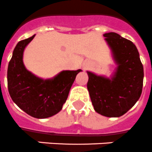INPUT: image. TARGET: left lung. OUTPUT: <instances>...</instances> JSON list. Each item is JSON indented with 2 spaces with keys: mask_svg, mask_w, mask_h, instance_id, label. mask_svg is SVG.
Here are the masks:
<instances>
[{
  "mask_svg": "<svg viewBox=\"0 0 152 152\" xmlns=\"http://www.w3.org/2000/svg\"><path fill=\"white\" fill-rule=\"evenodd\" d=\"M104 36L117 66L110 79L87 72V89L96 112L118 117L127 113L141 96L143 65L131 41L115 32L105 33Z\"/></svg>",
  "mask_w": 152,
  "mask_h": 152,
  "instance_id": "1",
  "label": "left lung"
}]
</instances>
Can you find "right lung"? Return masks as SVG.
<instances>
[{"instance_id":"right-lung-1","label":"right lung","mask_w":152,"mask_h":152,"mask_svg":"<svg viewBox=\"0 0 152 152\" xmlns=\"http://www.w3.org/2000/svg\"><path fill=\"white\" fill-rule=\"evenodd\" d=\"M35 35L20 41L13 51L7 68V88L19 108L35 118H47L60 111L76 75L82 71L66 70L52 79L37 77L23 63V53Z\"/></svg>"}]
</instances>
